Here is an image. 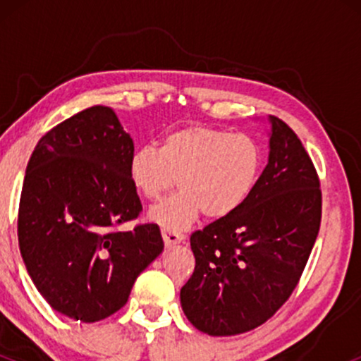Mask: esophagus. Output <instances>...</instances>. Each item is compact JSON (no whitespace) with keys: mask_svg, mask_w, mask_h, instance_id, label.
<instances>
[{"mask_svg":"<svg viewBox=\"0 0 361 361\" xmlns=\"http://www.w3.org/2000/svg\"><path fill=\"white\" fill-rule=\"evenodd\" d=\"M161 234H163L164 244H166V246H173V244H176V243H183V241H185V234L176 233V231L163 229V231H161Z\"/></svg>","mask_w":361,"mask_h":361,"instance_id":"obj_1","label":"esophagus"}]
</instances>
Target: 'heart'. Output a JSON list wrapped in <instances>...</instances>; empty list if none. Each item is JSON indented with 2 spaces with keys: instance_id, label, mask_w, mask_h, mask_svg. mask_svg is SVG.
Masks as SVG:
<instances>
[{
  "instance_id": "b5f03b06",
  "label": "heart",
  "mask_w": 361,
  "mask_h": 361,
  "mask_svg": "<svg viewBox=\"0 0 361 361\" xmlns=\"http://www.w3.org/2000/svg\"><path fill=\"white\" fill-rule=\"evenodd\" d=\"M261 168L263 149L251 135L190 126L168 134L159 149H135L127 173L132 188L149 202L180 183V192L149 214L163 229L180 231L200 212L209 219L235 212L256 186Z\"/></svg>"
}]
</instances>
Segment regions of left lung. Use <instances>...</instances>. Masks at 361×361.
<instances>
[{
    "instance_id": "obj_1",
    "label": "left lung",
    "mask_w": 361,
    "mask_h": 361,
    "mask_svg": "<svg viewBox=\"0 0 361 361\" xmlns=\"http://www.w3.org/2000/svg\"><path fill=\"white\" fill-rule=\"evenodd\" d=\"M270 156L246 202L190 238L195 270L180 292L188 321L210 336L267 322L299 283L321 227V183L300 139L270 115Z\"/></svg>"
}]
</instances>
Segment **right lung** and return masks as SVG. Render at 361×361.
Listing matches in <instances>:
<instances>
[{
    "label": "right lung",
    "mask_w": 361,
    "mask_h": 361,
    "mask_svg": "<svg viewBox=\"0 0 361 361\" xmlns=\"http://www.w3.org/2000/svg\"><path fill=\"white\" fill-rule=\"evenodd\" d=\"M132 152L115 111L94 105L42 135L27 164L20 252L49 305L74 321L122 309L164 247L157 224L117 229L142 210L127 173Z\"/></svg>",
    "instance_id": "1"
}]
</instances>
